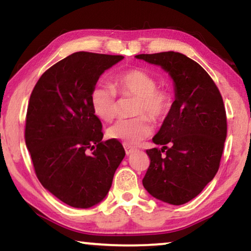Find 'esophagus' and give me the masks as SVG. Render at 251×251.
Instances as JSON below:
<instances>
[{
  "mask_svg": "<svg viewBox=\"0 0 251 251\" xmlns=\"http://www.w3.org/2000/svg\"><path fill=\"white\" fill-rule=\"evenodd\" d=\"M125 150H126V155H129V154H131V153H133V152H135V151H136L135 147L129 146V145H125Z\"/></svg>",
  "mask_w": 251,
  "mask_h": 251,
  "instance_id": "esophagus-1",
  "label": "esophagus"
}]
</instances>
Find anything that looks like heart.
<instances>
[{"label": "heart", "mask_w": 251, "mask_h": 251, "mask_svg": "<svg viewBox=\"0 0 251 251\" xmlns=\"http://www.w3.org/2000/svg\"><path fill=\"white\" fill-rule=\"evenodd\" d=\"M113 85L98 84L90 95V104L95 115L102 121L111 122L118 116V95L123 98L136 97L133 114L136 118L120 120L107 130L109 138L126 145H135L152 133L151 119L162 122L174 108L173 92L157 87L156 78L139 68H131L116 75ZM141 115L139 116V114Z\"/></svg>", "instance_id": "b5f03b06"}]
</instances>
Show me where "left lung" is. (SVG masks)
Segmentation results:
<instances>
[{"mask_svg":"<svg viewBox=\"0 0 251 251\" xmlns=\"http://www.w3.org/2000/svg\"><path fill=\"white\" fill-rule=\"evenodd\" d=\"M136 58L167 71L176 96L170 115L153 137L162 149L146 150L151 163L143 185L161 201L184 204L200 194L219 169L227 135L224 101L210 75L183 53L167 51Z\"/></svg>","mask_w":251,"mask_h":251,"instance_id":"obj_1","label":"left lung"}]
</instances>
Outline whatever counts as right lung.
<instances>
[{"label":"right lung","instance_id":"obj_1","mask_svg":"<svg viewBox=\"0 0 251 251\" xmlns=\"http://www.w3.org/2000/svg\"><path fill=\"white\" fill-rule=\"evenodd\" d=\"M123 56L72 53L47 70L30 94L25 142L37 179L74 208H90L108 193L126 155L119 140L102 142L90 95L106 70Z\"/></svg>","mask_w":251,"mask_h":251}]
</instances>
